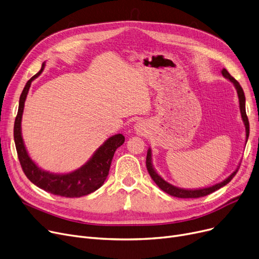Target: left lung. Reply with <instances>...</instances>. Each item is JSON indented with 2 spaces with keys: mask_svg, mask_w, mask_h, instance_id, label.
<instances>
[{
  "mask_svg": "<svg viewBox=\"0 0 259 259\" xmlns=\"http://www.w3.org/2000/svg\"><path fill=\"white\" fill-rule=\"evenodd\" d=\"M222 75L224 77H227L228 79H230L234 85L236 87V89H237V93H238V97H239V106H240V112H241V117L243 119V122L245 125V132H246V141H248V138H249V133H250V123H249V119H248V116H246V113H245V97H244V93H243V90L241 88V85L239 84V82L235 79L234 77H232L230 75V73L226 70L223 69L222 70ZM146 166H147V170L150 175V177L152 178L153 181L155 182V184L159 186L163 192L169 194L170 196H174V197H177V198H200V197H204V196H207L213 192H216L217 189L223 187L224 185H227L231 180L235 177V175L237 174L239 167L237 168V170H235L228 179L224 180L223 182L221 183H218L216 185L213 186H210V187H207V188H202V189H195V190H190V189H182V188H178L176 186H172L171 184L167 183L166 181H164V180L157 175L155 172V170L153 169L152 167V164H151V150L149 149L148 152H147V157H146Z\"/></svg>",
  "mask_w": 259,
  "mask_h": 259,
  "instance_id": "left-lung-1",
  "label": "left lung"
}]
</instances>
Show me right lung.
<instances>
[{"instance_id":"right-lung-1","label":"right lung","mask_w":259,"mask_h":259,"mask_svg":"<svg viewBox=\"0 0 259 259\" xmlns=\"http://www.w3.org/2000/svg\"><path fill=\"white\" fill-rule=\"evenodd\" d=\"M44 69V63L41 70L33 75L26 82L20 96L18 114L14 126V139L22 169L30 182L46 192L66 198H78L95 192L102 186L107 179L110 166L115 150L125 142L122 134H115L105 142L94 153L92 159L79 169L67 175H54L39 169L28 156L23 139L21 136V119L31 81L37 78Z\"/></svg>"}]
</instances>
